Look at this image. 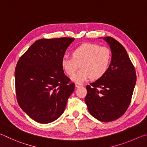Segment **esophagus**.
<instances>
[{"label": "esophagus", "instance_id": "34e87169", "mask_svg": "<svg viewBox=\"0 0 147 147\" xmlns=\"http://www.w3.org/2000/svg\"><path fill=\"white\" fill-rule=\"evenodd\" d=\"M75 86L76 88H80V87L82 86V84H79V83H75Z\"/></svg>", "mask_w": 147, "mask_h": 147}]
</instances>
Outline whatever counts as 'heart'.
Wrapping results in <instances>:
<instances>
[{
    "instance_id": "heart-1",
    "label": "heart",
    "mask_w": 147,
    "mask_h": 147,
    "mask_svg": "<svg viewBox=\"0 0 147 147\" xmlns=\"http://www.w3.org/2000/svg\"><path fill=\"white\" fill-rule=\"evenodd\" d=\"M111 52L106 47L84 43L72 52V57L63 56L61 65L68 76H73L80 67L81 70L72 77V80L82 84L92 78L97 80L105 75L111 61Z\"/></svg>"
}]
</instances>
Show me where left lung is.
Listing matches in <instances>:
<instances>
[{
	"mask_svg": "<svg viewBox=\"0 0 147 147\" xmlns=\"http://www.w3.org/2000/svg\"><path fill=\"white\" fill-rule=\"evenodd\" d=\"M103 39L109 45L112 54L110 65L105 75L86 86L85 102L94 118L110 122L121 117L130 105L136 73L124 47L111 37Z\"/></svg>",
	"mask_w": 147,
	"mask_h": 147,
	"instance_id": "obj_1",
	"label": "left lung"
}]
</instances>
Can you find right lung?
I'll list each match as a JSON object with an SVG mask.
<instances>
[{"label": "right lung", "instance_id": "right-lung-1", "mask_svg": "<svg viewBox=\"0 0 147 147\" xmlns=\"http://www.w3.org/2000/svg\"><path fill=\"white\" fill-rule=\"evenodd\" d=\"M74 38L41 39L21 56L15 70L17 100L39 123L60 117L75 84L65 75L61 61Z\"/></svg>", "mask_w": 147, "mask_h": 147}]
</instances>
